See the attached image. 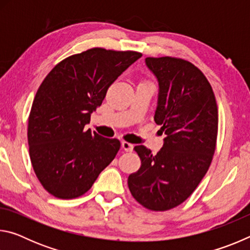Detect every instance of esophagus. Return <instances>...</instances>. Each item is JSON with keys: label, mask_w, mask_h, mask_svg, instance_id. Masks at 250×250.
<instances>
[{"label": "esophagus", "mask_w": 250, "mask_h": 250, "mask_svg": "<svg viewBox=\"0 0 250 250\" xmlns=\"http://www.w3.org/2000/svg\"><path fill=\"white\" fill-rule=\"evenodd\" d=\"M121 146H122V149H124L125 152H131L133 150V145H131V143L126 141H122Z\"/></svg>", "instance_id": "1"}]
</instances>
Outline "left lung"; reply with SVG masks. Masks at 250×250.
I'll list each match as a JSON object with an SVG mask.
<instances>
[{
  "mask_svg": "<svg viewBox=\"0 0 250 250\" xmlns=\"http://www.w3.org/2000/svg\"><path fill=\"white\" fill-rule=\"evenodd\" d=\"M159 82L154 121L167 135L153 155L145 146H134L141 160L128 177L139 204L168 210L195 191L213 160L218 132V109L210 83L195 65L176 57H146Z\"/></svg>",
  "mask_w": 250,
  "mask_h": 250,
  "instance_id": "1",
  "label": "left lung"
}]
</instances>
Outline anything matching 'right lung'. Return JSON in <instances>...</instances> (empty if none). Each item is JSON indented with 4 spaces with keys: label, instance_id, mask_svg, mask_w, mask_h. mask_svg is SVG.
<instances>
[{
    "label": "right lung",
    "instance_id": "right-lung-1",
    "mask_svg": "<svg viewBox=\"0 0 250 250\" xmlns=\"http://www.w3.org/2000/svg\"><path fill=\"white\" fill-rule=\"evenodd\" d=\"M141 56L94 47L62 59L41 83L28 117L29 158L53 196L83 195L115 159L120 141L91 133L84 125L111 83Z\"/></svg>",
    "mask_w": 250,
    "mask_h": 250
}]
</instances>
